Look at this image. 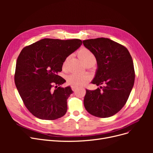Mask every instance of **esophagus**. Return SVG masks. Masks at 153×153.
<instances>
[{
  "label": "esophagus",
  "mask_w": 153,
  "mask_h": 153,
  "mask_svg": "<svg viewBox=\"0 0 153 153\" xmlns=\"http://www.w3.org/2000/svg\"><path fill=\"white\" fill-rule=\"evenodd\" d=\"M71 88H72V90L73 91H76L77 90V87H76V86H74V85H72V86H71Z\"/></svg>",
  "instance_id": "esophagus-1"
}]
</instances>
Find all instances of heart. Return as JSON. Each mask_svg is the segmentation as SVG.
Segmentation results:
<instances>
[{"mask_svg":"<svg viewBox=\"0 0 153 153\" xmlns=\"http://www.w3.org/2000/svg\"><path fill=\"white\" fill-rule=\"evenodd\" d=\"M78 54L80 58L81 59V60L84 62H86L88 60L95 59L93 53L89 50L87 49V48H82V49L79 51ZM69 58V57L66 59L65 61L64 62V66L66 64ZM89 79L90 77L88 75L79 73H72L68 77L67 81L69 84L72 85L79 87L85 85L89 81Z\"/></svg>","mask_w":153,"mask_h":153,"instance_id":"1","label":"heart"}]
</instances>
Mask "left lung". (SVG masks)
<instances>
[{
	"label": "left lung",
	"instance_id": "left-lung-1",
	"mask_svg": "<svg viewBox=\"0 0 153 153\" xmlns=\"http://www.w3.org/2000/svg\"><path fill=\"white\" fill-rule=\"evenodd\" d=\"M83 44L97 61L91 82L104 85L95 90L86 89L85 108L97 117L113 116L125 105L133 89L135 75L131 56L125 46L108 38L84 40Z\"/></svg>",
	"mask_w": 153,
	"mask_h": 153
}]
</instances>
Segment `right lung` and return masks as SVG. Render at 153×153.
Masks as SVG:
<instances>
[{"label": "right lung", "mask_w": 153, "mask_h": 153, "mask_svg": "<svg viewBox=\"0 0 153 153\" xmlns=\"http://www.w3.org/2000/svg\"><path fill=\"white\" fill-rule=\"evenodd\" d=\"M82 44L79 39L45 38L20 52L15 83L24 104L35 117L53 120L66 114L67 100L73 91L70 86L58 87L66 82L58 73L66 59Z\"/></svg>", "instance_id": "right-lung-1"}]
</instances>
